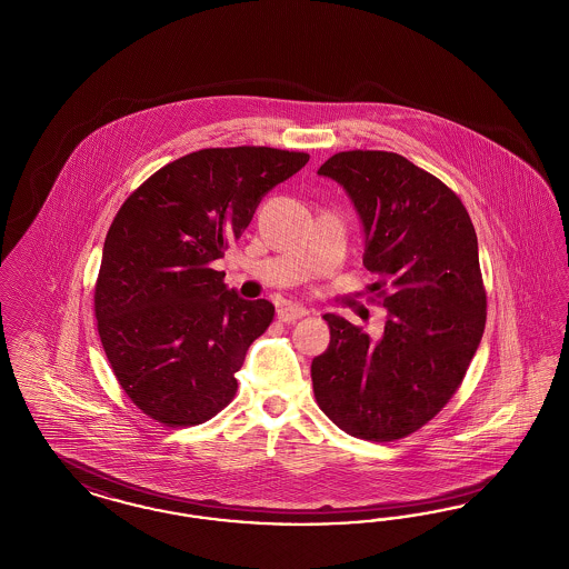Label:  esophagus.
Returning <instances> with one entry per match:
<instances>
[{"mask_svg": "<svg viewBox=\"0 0 569 569\" xmlns=\"http://www.w3.org/2000/svg\"><path fill=\"white\" fill-rule=\"evenodd\" d=\"M305 315H307V309H305V307H298V305H286V307L277 309V319L283 321V323L298 321V319H302Z\"/></svg>", "mask_w": 569, "mask_h": 569, "instance_id": "1", "label": "esophagus"}]
</instances>
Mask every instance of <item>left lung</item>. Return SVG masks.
<instances>
[{
  "label": "left lung",
  "instance_id": "8db88e82",
  "mask_svg": "<svg viewBox=\"0 0 569 569\" xmlns=\"http://www.w3.org/2000/svg\"><path fill=\"white\" fill-rule=\"evenodd\" d=\"M340 182L366 231L380 338L323 315L328 351L311 363L317 406L357 439L389 443L422 429L462 385L486 330L477 233L460 197L391 151H340L319 172Z\"/></svg>",
  "mask_w": 569,
  "mask_h": 569
}]
</instances>
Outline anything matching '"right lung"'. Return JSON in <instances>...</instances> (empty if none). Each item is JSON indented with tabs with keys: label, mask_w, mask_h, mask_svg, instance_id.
Returning <instances> with one entry per match:
<instances>
[{
	"label": "right lung",
	"mask_w": 569,
	"mask_h": 569,
	"mask_svg": "<svg viewBox=\"0 0 569 569\" xmlns=\"http://www.w3.org/2000/svg\"><path fill=\"white\" fill-rule=\"evenodd\" d=\"M307 161L273 147L201 149L121 203L94 283L97 328L119 387L159 425L196 427L233 401L236 373L274 307L227 290L212 262Z\"/></svg>",
	"instance_id": "add662e5"
}]
</instances>
